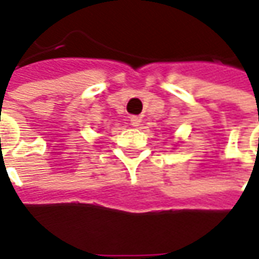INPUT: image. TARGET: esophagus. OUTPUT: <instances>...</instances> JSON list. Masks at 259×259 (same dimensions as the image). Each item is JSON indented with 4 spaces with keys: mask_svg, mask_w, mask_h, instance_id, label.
Returning a JSON list of instances; mask_svg holds the SVG:
<instances>
[{
    "mask_svg": "<svg viewBox=\"0 0 259 259\" xmlns=\"http://www.w3.org/2000/svg\"><path fill=\"white\" fill-rule=\"evenodd\" d=\"M140 123H142V117H139V116H132L130 117V124L132 126L138 127V126H140Z\"/></svg>",
    "mask_w": 259,
    "mask_h": 259,
    "instance_id": "1",
    "label": "esophagus"
}]
</instances>
